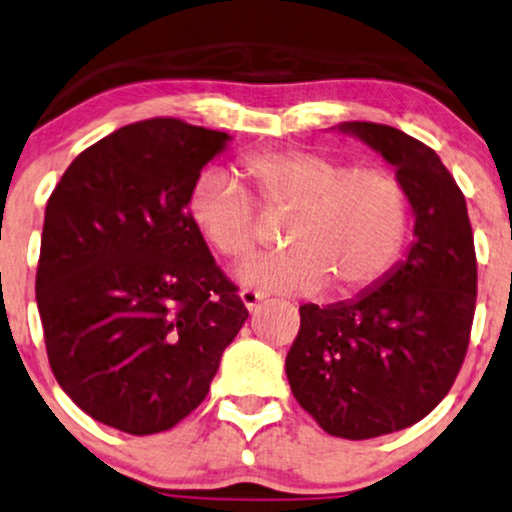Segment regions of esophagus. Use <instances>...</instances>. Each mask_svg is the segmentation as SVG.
Masks as SVG:
<instances>
[{
	"label": "esophagus",
	"mask_w": 512,
	"mask_h": 512,
	"mask_svg": "<svg viewBox=\"0 0 512 512\" xmlns=\"http://www.w3.org/2000/svg\"><path fill=\"white\" fill-rule=\"evenodd\" d=\"M264 297H267V295L260 293V290H252V288L241 290V302L245 304V309H248V312H252V309H255L257 304L264 300Z\"/></svg>",
	"instance_id": "1"
}]
</instances>
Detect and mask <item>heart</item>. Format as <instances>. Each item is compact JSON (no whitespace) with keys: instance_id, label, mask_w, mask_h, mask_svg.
<instances>
[{"instance_id":"heart-1","label":"heart","mask_w":512,"mask_h":512,"mask_svg":"<svg viewBox=\"0 0 512 512\" xmlns=\"http://www.w3.org/2000/svg\"><path fill=\"white\" fill-rule=\"evenodd\" d=\"M267 212L290 215L281 234L286 250L243 264V286L288 295L354 297L397 262L409 231V198L394 174L357 167L304 148L262 151L243 158ZM189 219L212 252L238 262L257 245V208L231 172H200L189 196Z\"/></svg>"}]
</instances>
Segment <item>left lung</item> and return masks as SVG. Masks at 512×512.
<instances>
[{
	"instance_id": "1",
	"label": "left lung",
	"mask_w": 512,
	"mask_h": 512,
	"mask_svg": "<svg viewBox=\"0 0 512 512\" xmlns=\"http://www.w3.org/2000/svg\"><path fill=\"white\" fill-rule=\"evenodd\" d=\"M338 129L394 167L413 243L352 300L302 304L286 375L328 435L373 439L418 423L454 385L475 314V243L463 193L430 146L375 122Z\"/></svg>"
}]
</instances>
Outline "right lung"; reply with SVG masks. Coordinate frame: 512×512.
<instances>
[{"mask_svg": "<svg viewBox=\"0 0 512 512\" xmlns=\"http://www.w3.org/2000/svg\"><path fill=\"white\" fill-rule=\"evenodd\" d=\"M229 141L172 118L137 122L77 155L51 193L35 283L49 364L108 428H174L248 319L189 219L200 170Z\"/></svg>", "mask_w": 512, "mask_h": 512, "instance_id": "right-lung-1", "label": "right lung"}]
</instances>
